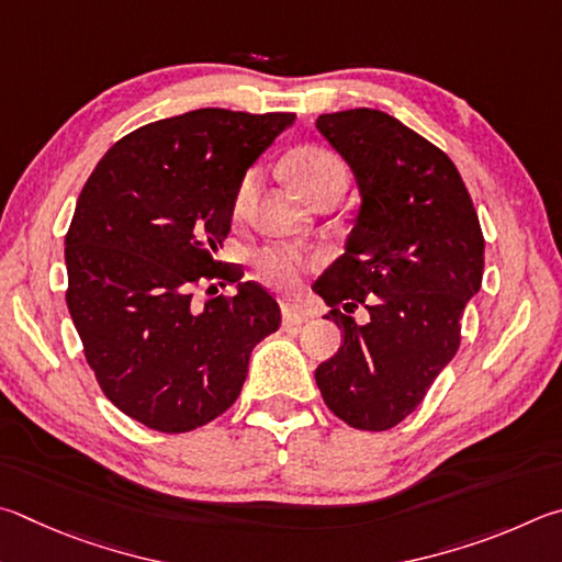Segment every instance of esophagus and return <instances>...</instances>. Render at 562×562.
Here are the masks:
<instances>
[{
    "instance_id": "1",
    "label": "esophagus",
    "mask_w": 562,
    "mask_h": 562,
    "mask_svg": "<svg viewBox=\"0 0 562 562\" xmlns=\"http://www.w3.org/2000/svg\"><path fill=\"white\" fill-rule=\"evenodd\" d=\"M308 316L303 311H299L296 306H291V303H283V326H301V323H306Z\"/></svg>"
}]
</instances>
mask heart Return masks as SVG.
I'll return each mask as SVG.
<instances>
[{
    "label": "heart",
    "instance_id": "1",
    "mask_svg": "<svg viewBox=\"0 0 562 562\" xmlns=\"http://www.w3.org/2000/svg\"><path fill=\"white\" fill-rule=\"evenodd\" d=\"M289 170L293 184H296V190L303 196H313L321 187L330 182H346V170H342L340 160L333 153L323 150V147H301V150L291 155ZM256 180H259L256 170H249L241 177L234 200L236 212H241L249 204L256 190ZM254 266L266 283H271V286L281 291H289L301 281L303 271L311 269L313 259H308L303 251L293 249V246H266V249L254 256Z\"/></svg>",
    "mask_w": 562,
    "mask_h": 562
}]
</instances>
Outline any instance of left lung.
<instances>
[{"label": "left lung", "mask_w": 562, "mask_h": 562, "mask_svg": "<svg viewBox=\"0 0 562 562\" xmlns=\"http://www.w3.org/2000/svg\"><path fill=\"white\" fill-rule=\"evenodd\" d=\"M316 127L360 192L346 251L313 286L342 330L316 382L333 415L382 431L419 407L457 356L461 313L484 276V234L454 162L397 117L352 108L318 115ZM360 305L368 324L347 316Z\"/></svg>", "instance_id": "1"}]
</instances>
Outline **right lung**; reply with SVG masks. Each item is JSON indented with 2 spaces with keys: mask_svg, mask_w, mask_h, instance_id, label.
Listing matches in <instances>:
<instances>
[{
  "mask_svg": "<svg viewBox=\"0 0 562 562\" xmlns=\"http://www.w3.org/2000/svg\"><path fill=\"white\" fill-rule=\"evenodd\" d=\"M293 113L200 108L143 125L83 184L66 234V303L98 385L140 425L180 435L234 405L279 303L214 259L236 187ZM222 278L234 297L191 301ZM212 289V286H210Z\"/></svg>",
  "mask_w": 562,
  "mask_h": 562,
  "instance_id": "1",
  "label": "right lung"
}]
</instances>
